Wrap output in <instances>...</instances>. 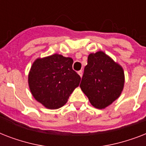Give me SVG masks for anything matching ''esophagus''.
<instances>
[{"label":"esophagus","mask_w":146,"mask_h":146,"mask_svg":"<svg viewBox=\"0 0 146 146\" xmlns=\"http://www.w3.org/2000/svg\"><path fill=\"white\" fill-rule=\"evenodd\" d=\"M78 73H79V75L80 76V77L82 78V70L78 71Z\"/></svg>","instance_id":"esophagus-1"}]
</instances>
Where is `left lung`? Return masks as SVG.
<instances>
[{
	"label": "left lung",
	"mask_w": 146,
	"mask_h": 146,
	"mask_svg": "<svg viewBox=\"0 0 146 146\" xmlns=\"http://www.w3.org/2000/svg\"><path fill=\"white\" fill-rule=\"evenodd\" d=\"M124 85L123 68L102 51L90 54L80 88L95 108L102 109L114 102Z\"/></svg>",
	"instance_id": "8db88e82"
}]
</instances>
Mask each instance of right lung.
I'll return each mask as SVG.
<instances>
[{
  "instance_id": "1",
  "label": "right lung",
  "mask_w": 146,
  "mask_h": 146,
  "mask_svg": "<svg viewBox=\"0 0 146 146\" xmlns=\"http://www.w3.org/2000/svg\"><path fill=\"white\" fill-rule=\"evenodd\" d=\"M73 60L60 54L38 58L29 74V86L33 97L49 109L64 106L79 86L80 75L73 70Z\"/></svg>"
}]
</instances>
